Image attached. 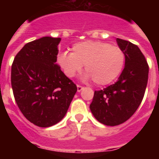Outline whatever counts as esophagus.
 <instances>
[{"mask_svg": "<svg viewBox=\"0 0 159 159\" xmlns=\"http://www.w3.org/2000/svg\"><path fill=\"white\" fill-rule=\"evenodd\" d=\"M77 92H80L82 89H83V87H82V86H81V85H77Z\"/></svg>", "mask_w": 159, "mask_h": 159, "instance_id": "1", "label": "esophagus"}]
</instances>
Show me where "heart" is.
Returning <instances> with one entry per match:
<instances>
[{"label":"heart","instance_id":"1","mask_svg":"<svg viewBox=\"0 0 159 159\" xmlns=\"http://www.w3.org/2000/svg\"><path fill=\"white\" fill-rule=\"evenodd\" d=\"M72 51V53L63 52L57 56V62L65 75L74 77L85 65L87 72L85 78H92L95 84L99 86L113 82L125 65L123 51L105 42L85 41L75 43Z\"/></svg>","mask_w":159,"mask_h":159}]
</instances>
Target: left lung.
<instances>
[{"instance_id": "1", "label": "left lung", "mask_w": 159, "mask_h": 159, "mask_svg": "<svg viewBox=\"0 0 159 159\" xmlns=\"http://www.w3.org/2000/svg\"><path fill=\"white\" fill-rule=\"evenodd\" d=\"M117 43L125 53V65L118 81L95 91L90 109L97 120L116 126L125 122L137 111L144 96L148 77V65L139 47L121 39Z\"/></svg>"}]
</instances>
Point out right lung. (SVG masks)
Segmentation results:
<instances>
[{
  "mask_svg": "<svg viewBox=\"0 0 159 159\" xmlns=\"http://www.w3.org/2000/svg\"><path fill=\"white\" fill-rule=\"evenodd\" d=\"M61 39L43 37L26 43L11 66V87L24 116L39 127H49L65 116L77 86L57 62Z\"/></svg>",
  "mask_w": 159,
  "mask_h": 159,
  "instance_id": "1",
  "label": "right lung"
}]
</instances>
